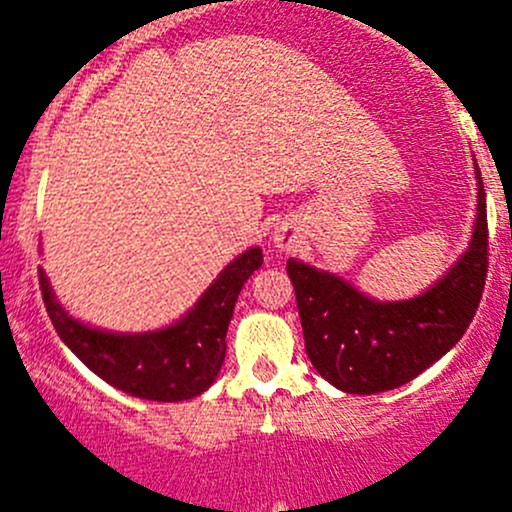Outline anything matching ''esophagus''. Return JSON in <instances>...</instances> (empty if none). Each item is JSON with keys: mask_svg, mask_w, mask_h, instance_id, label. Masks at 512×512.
I'll use <instances>...</instances> for the list:
<instances>
[{"mask_svg": "<svg viewBox=\"0 0 512 512\" xmlns=\"http://www.w3.org/2000/svg\"><path fill=\"white\" fill-rule=\"evenodd\" d=\"M274 247H279V250H292L294 238L284 228H277L274 230Z\"/></svg>", "mask_w": 512, "mask_h": 512, "instance_id": "1", "label": "esophagus"}]
</instances>
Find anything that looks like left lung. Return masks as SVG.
I'll use <instances>...</instances> for the list:
<instances>
[{"instance_id":"left-lung-1","label":"left lung","mask_w":512,"mask_h":512,"mask_svg":"<svg viewBox=\"0 0 512 512\" xmlns=\"http://www.w3.org/2000/svg\"><path fill=\"white\" fill-rule=\"evenodd\" d=\"M478 179L476 225L454 267L407 301H375L331 272L287 262L304 346L321 378L351 395L395 390L459 343L476 316L488 272L486 191Z\"/></svg>"}]
</instances>
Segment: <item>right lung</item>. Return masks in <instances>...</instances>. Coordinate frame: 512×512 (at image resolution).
<instances>
[{"label":"right lung","instance_id":"obj_1","mask_svg":"<svg viewBox=\"0 0 512 512\" xmlns=\"http://www.w3.org/2000/svg\"><path fill=\"white\" fill-rule=\"evenodd\" d=\"M260 265L262 250L250 247L218 274L184 319L149 333H110L80 324L63 311L41 270L39 282L53 328L95 375L132 397L181 402L206 392L218 378L235 301Z\"/></svg>","mask_w":512,"mask_h":512}]
</instances>
